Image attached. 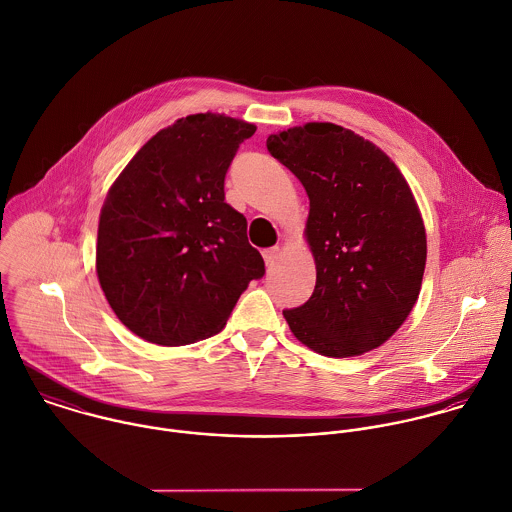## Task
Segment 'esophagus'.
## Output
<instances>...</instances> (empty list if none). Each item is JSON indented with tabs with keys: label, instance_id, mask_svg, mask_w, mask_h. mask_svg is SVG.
Segmentation results:
<instances>
[{
	"label": "esophagus",
	"instance_id": "obj_1",
	"mask_svg": "<svg viewBox=\"0 0 512 512\" xmlns=\"http://www.w3.org/2000/svg\"><path fill=\"white\" fill-rule=\"evenodd\" d=\"M279 257H281V247H269L263 251V259H265L267 267L275 265L279 261Z\"/></svg>",
	"mask_w": 512,
	"mask_h": 512
}]
</instances>
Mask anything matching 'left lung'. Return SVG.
Segmentation results:
<instances>
[{
    "instance_id": "obj_1",
    "label": "left lung",
    "mask_w": 512,
    "mask_h": 512,
    "mask_svg": "<svg viewBox=\"0 0 512 512\" xmlns=\"http://www.w3.org/2000/svg\"><path fill=\"white\" fill-rule=\"evenodd\" d=\"M267 150L305 186L316 285L303 307L283 310L310 350L360 356L408 318L421 289L425 227L398 166L370 140L332 122L267 138Z\"/></svg>"
}]
</instances>
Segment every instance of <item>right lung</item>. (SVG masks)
<instances>
[{"label":"right lung","instance_id":"right-lung-1","mask_svg":"<svg viewBox=\"0 0 512 512\" xmlns=\"http://www.w3.org/2000/svg\"><path fill=\"white\" fill-rule=\"evenodd\" d=\"M257 126L190 114L154 134L110 186L99 219L97 275L118 320L160 346L217 334L241 293L265 275L247 219L223 182Z\"/></svg>","mask_w":512,"mask_h":512}]
</instances>
